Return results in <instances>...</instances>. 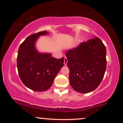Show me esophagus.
<instances>
[{
    "mask_svg": "<svg viewBox=\"0 0 123 123\" xmlns=\"http://www.w3.org/2000/svg\"><path fill=\"white\" fill-rule=\"evenodd\" d=\"M64 65H67V63H68V59H67V58H66V57H65L64 59Z\"/></svg>",
    "mask_w": 123,
    "mask_h": 123,
    "instance_id": "1",
    "label": "esophagus"
}]
</instances>
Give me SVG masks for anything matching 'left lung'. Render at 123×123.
Masks as SVG:
<instances>
[{
  "mask_svg": "<svg viewBox=\"0 0 123 123\" xmlns=\"http://www.w3.org/2000/svg\"><path fill=\"white\" fill-rule=\"evenodd\" d=\"M69 82L77 92L86 93L100 85L106 68V49L98 37L83 42L65 53Z\"/></svg>",
  "mask_w": 123,
  "mask_h": 123,
  "instance_id": "obj_1",
  "label": "left lung"
}]
</instances>
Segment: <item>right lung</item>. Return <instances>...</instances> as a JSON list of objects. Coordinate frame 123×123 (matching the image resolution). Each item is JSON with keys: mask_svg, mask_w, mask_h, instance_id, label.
Listing matches in <instances>:
<instances>
[{"mask_svg": "<svg viewBox=\"0 0 123 123\" xmlns=\"http://www.w3.org/2000/svg\"><path fill=\"white\" fill-rule=\"evenodd\" d=\"M46 31L28 36L20 45L17 55V69L20 79L28 88L37 92L48 90L64 66V58L56 59L50 53H42L36 48L40 36Z\"/></svg>", "mask_w": 123, "mask_h": 123, "instance_id": "1", "label": "right lung"}]
</instances>
